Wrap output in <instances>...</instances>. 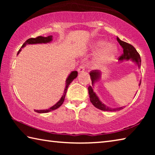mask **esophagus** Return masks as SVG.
<instances>
[{
  "instance_id": "34e87169",
  "label": "esophagus",
  "mask_w": 155,
  "mask_h": 155,
  "mask_svg": "<svg viewBox=\"0 0 155 155\" xmlns=\"http://www.w3.org/2000/svg\"><path fill=\"white\" fill-rule=\"evenodd\" d=\"M77 71H78V73H82V72H83L84 71H85V66H84V65H80V66L78 68Z\"/></svg>"
}]
</instances>
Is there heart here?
<instances>
[{
    "instance_id": "1",
    "label": "heart",
    "mask_w": 155,
    "mask_h": 155,
    "mask_svg": "<svg viewBox=\"0 0 155 155\" xmlns=\"http://www.w3.org/2000/svg\"><path fill=\"white\" fill-rule=\"evenodd\" d=\"M89 51L92 54L98 53L94 59L92 65L96 68H101L114 61L117 53V47L106 40L99 39L91 44Z\"/></svg>"
}]
</instances>
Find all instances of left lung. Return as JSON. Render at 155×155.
<instances>
[{
  "instance_id": "1",
  "label": "left lung",
  "mask_w": 155,
  "mask_h": 155,
  "mask_svg": "<svg viewBox=\"0 0 155 155\" xmlns=\"http://www.w3.org/2000/svg\"><path fill=\"white\" fill-rule=\"evenodd\" d=\"M117 40L120 44V45L122 46L123 48V54L122 56H120L119 58V61L122 62L124 61H128V60H131L133 63L137 65L139 69L141 68V57L140 54L138 53L136 49L133 47L132 45L125 42L124 41H122L120 40L118 37H117ZM91 80V84L92 86H90L88 87L89 91V95H90V102L92 103L93 105L98 108L99 109L102 110V111H120V110L122 109L124 107H117V108H111V107H107L105 105L103 102H102L98 96H97L96 92H94V87L95 84L98 82V81L101 79L102 72H100L99 70H93L90 73ZM141 85V81L139 85ZM137 94V93H136Z\"/></svg>"
}]
</instances>
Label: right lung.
Returning <instances> with one entry per match:
<instances>
[{"instance_id":"add662e5","label":"right lung","mask_w":155,"mask_h":155,"mask_svg":"<svg viewBox=\"0 0 155 155\" xmlns=\"http://www.w3.org/2000/svg\"><path fill=\"white\" fill-rule=\"evenodd\" d=\"M52 41V35H50L48 37L39 36L36 38H30L26 41L24 44H23V45L19 50V51H18V54L20 53V52L21 51H22V48H24L27 45H30V44L51 43ZM77 76H78L77 71H72L70 73L69 75L68 76L66 80H65V89L64 91V94H63V95L61 97V98H60L59 101L57 102L56 104H54L53 106L50 107V108H48V109H43V110H35V111L37 113H39V114H45V113H48V112L53 111V110H55L57 109H58L59 107H61V105L64 101L65 97V95H66V93H67L68 86H69L70 84L72 82L73 80L75 79V78L77 77Z\"/></svg>"}]
</instances>
